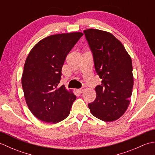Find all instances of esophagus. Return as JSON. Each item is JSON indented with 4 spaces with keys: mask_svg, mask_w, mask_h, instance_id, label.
I'll use <instances>...</instances> for the list:
<instances>
[{
    "mask_svg": "<svg viewBox=\"0 0 155 155\" xmlns=\"http://www.w3.org/2000/svg\"><path fill=\"white\" fill-rule=\"evenodd\" d=\"M84 91V88H79V89H78V91L80 93H83Z\"/></svg>",
    "mask_w": 155,
    "mask_h": 155,
    "instance_id": "1",
    "label": "esophagus"
}]
</instances>
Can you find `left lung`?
I'll return each instance as SVG.
<instances>
[{
	"mask_svg": "<svg viewBox=\"0 0 155 155\" xmlns=\"http://www.w3.org/2000/svg\"><path fill=\"white\" fill-rule=\"evenodd\" d=\"M93 52L95 71L102 79L97 97L88 104L93 116L105 122L118 119L130 104L133 75L132 60L120 41L108 32L84 31Z\"/></svg>",
	"mask_w": 155,
	"mask_h": 155,
	"instance_id": "left-lung-1",
	"label": "left lung"
}]
</instances>
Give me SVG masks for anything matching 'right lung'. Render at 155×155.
Listing matches in <instances>:
<instances>
[{"label":"right lung","mask_w":155,"mask_h":155,"mask_svg":"<svg viewBox=\"0 0 155 155\" xmlns=\"http://www.w3.org/2000/svg\"><path fill=\"white\" fill-rule=\"evenodd\" d=\"M83 35L74 32L48 36L36 44L26 59L22 86L32 114L45 123H57L70 114L76 100L71 90L58 87L68 52Z\"/></svg>","instance_id":"right-lung-1"}]
</instances>
